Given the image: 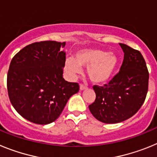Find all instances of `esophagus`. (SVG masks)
Returning a JSON list of instances; mask_svg holds the SVG:
<instances>
[{
    "label": "esophagus",
    "instance_id": "obj_1",
    "mask_svg": "<svg viewBox=\"0 0 157 157\" xmlns=\"http://www.w3.org/2000/svg\"><path fill=\"white\" fill-rule=\"evenodd\" d=\"M79 88H80V90H84L86 87V86H84L83 84H80L79 86Z\"/></svg>",
    "mask_w": 157,
    "mask_h": 157
}]
</instances>
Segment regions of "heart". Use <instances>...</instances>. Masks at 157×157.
I'll return each instance as SVG.
<instances>
[{
    "instance_id": "1",
    "label": "heart",
    "mask_w": 157,
    "mask_h": 157,
    "mask_svg": "<svg viewBox=\"0 0 157 157\" xmlns=\"http://www.w3.org/2000/svg\"><path fill=\"white\" fill-rule=\"evenodd\" d=\"M118 64V58L113 52H106L100 48H84L67 58L64 70L68 75L80 74L81 67H87L89 78L96 84H104L110 80Z\"/></svg>"
}]
</instances>
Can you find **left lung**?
Instances as JSON below:
<instances>
[{
  "label": "left lung",
  "mask_w": 157,
  "mask_h": 157,
  "mask_svg": "<svg viewBox=\"0 0 157 157\" xmlns=\"http://www.w3.org/2000/svg\"><path fill=\"white\" fill-rule=\"evenodd\" d=\"M124 58L118 74L103 86H94L96 99L89 109L105 123H117L132 117L140 109L149 87V71L138 50L120 43Z\"/></svg>",
  "instance_id": "obj_1"
}]
</instances>
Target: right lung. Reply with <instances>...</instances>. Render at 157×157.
Instances as JSON below:
<instances>
[{
    "label": "right lung",
    "instance_id": "right-lung-1",
    "mask_svg": "<svg viewBox=\"0 0 157 157\" xmlns=\"http://www.w3.org/2000/svg\"><path fill=\"white\" fill-rule=\"evenodd\" d=\"M65 42L45 41L27 45L14 56L7 76L11 103L20 116L45 125L60 116L67 102L78 92L77 82L63 78Z\"/></svg>",
    "mask_w": 157,
    "mask_h": 157
}]
</instances>
